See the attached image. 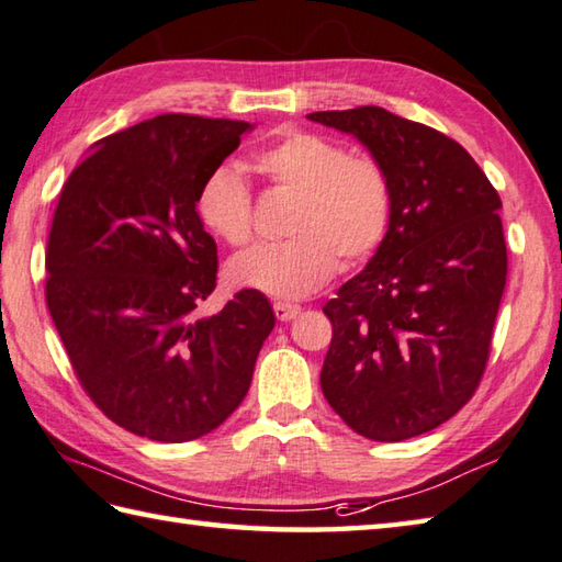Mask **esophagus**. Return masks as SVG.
Wrapping results in <instances>:
<instances>
[{
	"label": "esophagus",
	"instance_id": "esophagus-1",
	"mask_svg": "<svg viewBox=\"0 0 562 562\" xmlns=\"http://www.w3.org/2000/svg\"><path fill=\"white\" fill-rule=\"evenodd\" d=\"M273 313H277V317L281 323H289V321H293L295 315L301 313V305H295V303H273Z\"/></svg>",
	"mask_w": 562,
	"mask_h": 562
}]
</instances>
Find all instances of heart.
I'll return each mask as SVG.
<instances>
[{
    "mask_svg": "<svg viewBox=\"0 0 562 562\" xmlns=\"http://www.w3.org/2000/svg\"><path fill=\"white\" fill-rule=\"evenodd\" d=\"M251 164L273 186L295 193L279 245H259L232 257L227 279L293 301L315 293L342 267L367 261L386 239L394 193L386 168L369 156H349L340 144L311 132H285ZM198 215L232 247L251 239L247 186L229 168H215L198 190Z\"/></svg>",
    "mask_w": 562,
    "mask_h": 562,
    "instance_id": "b5f03b06",
    "label": "heart"
}]
</instances>
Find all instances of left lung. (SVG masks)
<instances>
[{"instance_id": "8db88e82", "label": "left lung", "mask_w": 562, "mask_h": 562, "mask_svg": "<svg viewBox=\"0 0 562 562\" xmlns=\"http://www.w3.org/2000/svg\"><path fill=\"white\" fill-rule=\"evenodd\" d=\"M386 168V239L340 285L321 386L359 436L416 438L477 389L506 285L502 200L450 136L381 108L313 112Z\"/></svg>"}]
</instances>
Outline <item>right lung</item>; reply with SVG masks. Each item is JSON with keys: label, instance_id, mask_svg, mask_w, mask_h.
I'll use <instances>...</instances> for the list:
<instances>
[{"label": "right lung", "instance_id": "add662e5", "mask_svg": "<svg viewBox=\"0 0 562 562\" xmlns=\"http://www.w3.org/2000/svg\"><path fill=\"white\" fill-rule=\"evenodd\" d=\"M251 130L158 114L94 144L60 190L48 313L85 391L134 436L186 442L222 426L277 323L251 289L198 315L217 281L198 190Z\"/></svg>", "mask_w": 562, "mask_h": 562}]
</instances>
